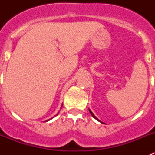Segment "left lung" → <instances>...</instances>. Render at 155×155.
Here are the masks:
<instances>
[{
  "label": "left lung",
  "instance_id": "1",
  "mask_svg": "<svg viewBox=\"0 0 155 155\" xmlns=\"http://www.w3.org/2000/svg\"><path fill=\"white\" fill-rule=\"evenodd\" d=\"M89 112H90V113H91V116H93V117H94V119H96V120H98V119H97V118H96V117H95V116H94V114H93V113H91V110H90V109H89ZM98 121H99V120H98Z\"/></svg>",
  "mask_w": 155,
  "mask_h": 155
}]
</instances>
